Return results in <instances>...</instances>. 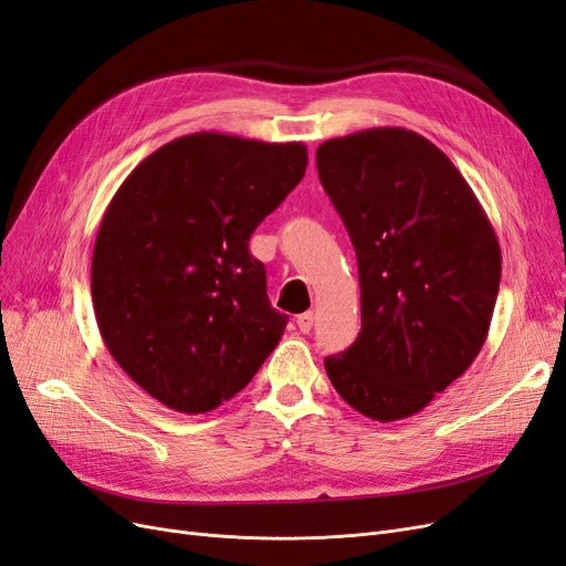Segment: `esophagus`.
I'll list each match as a JSON object with an SVG mask.
<instances>
[{"instance_id":"esophagus-1","label":"esophagus","mask_w":566,"mask_h":566,"mask_svg":"<svg viewBox=\"0 0 566 566\" xmlns=\"http://www.w3.org/2000/svg\"><path fill=\"white\" fill-rule=\"evenodd\" d=\"M297 325L302 333H310L314 328V312H304L297 316Z\"/></svg>"}]
</instances>
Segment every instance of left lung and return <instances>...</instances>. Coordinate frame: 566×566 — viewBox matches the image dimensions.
<instances>
[{"label":"left lung","instance_id":"obj_1","mask_svg":"<svg viewBox=\"0 0 566 566\" xmlns=\"http://www.w3.org/2000/svg\"><path fill=\"white\" fill-rule=\"evenodd\" d=\"M318 179L349 231L361 333L325 358L358 413H420L482 352L501 285V245L458 167L424 136L373 127L316 148Z\"/></svg>","mask_w":566,"mask_h":566}]
</instances>
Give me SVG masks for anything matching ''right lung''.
<instances>
[{"label":"right lung","mask_w":566,"mask_h":566,"mask_svg":"<svg viewBox=\"0 0 566 566\" xmlns=\"http://www.w3.org/2000/svg\"><path fill=\"white\" fill-rule=\"evenodd\" d=\"M306 163L300 142L196 132L117 188L94 243V314L119 368L163 406L208 413L276 349L287 316L248 245Z\"/></svg>","instance_id":"1"}]
</instances>
